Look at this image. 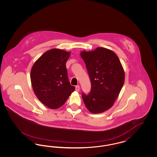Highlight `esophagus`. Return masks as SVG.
<instances>
[{
    "mask_svg": "<svg viewBox=\"0 0 157 157\" xmlns=\"http://www.w3.org/2000/svg\"><path fill=\"white\" fill-rule=\"evenodd\" d=\"M75 90H76V91H79V90H80V86H79V85H77V86H75Z\"/></svg>",
    "mask_w": 157,
    "mask_h": 157,
    "instance_id": "1",
    "label": "esophagus"
}]
</instances>
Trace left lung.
<instances>
[{"label":"left lung","mask_w":157,"mask_h":157,"mask_svg":"<svg viewBox=\"0 0 157 157\" xmlns=\"http://www.w3.org/2000/svg\"><path fill=\"white\" fill-rule=\"evenodd\" d=\"M85 63L91 82L88 95L82 94L86 108L92 113H100L111 108L120 94L125 81V72L117 54L98 47L80 53Z\"/></svg>","instance_id":"left-lung-1"}]
</instances>
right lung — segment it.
<instances>
[{
	"label": "right lung",
	"mask_w": 157,
	"mask_h": 157,
	"mask_svg": "<svg viewBox=\"0 0 157 157\" xmlns=\"http://www.w3.org/2000/svg\"><path fill=\"white\" fill-rule=\"evenodd\" d=\"M70 52L53 48L44 53L33 65L30 81L37 99L48 108L58 109L75 90L67 78L66 62Z\"/></svg>",
	"instance_id": "1"
}]
</instances>
